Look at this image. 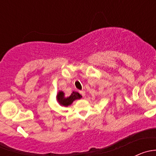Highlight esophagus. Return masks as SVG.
<instances>
[{
  "instance_id": "esophagus-1",
  "label": "esophagus",
  "mask_w": 156,
  "mask_h": 156,
  "mask_svg": "<svg viewBox=\"0 0 156 156\" xmlns=\"http://www.w3.org/2000/svg\"><path fill=\"white\" fill-rule=\"evenodd\" d=\"M80 94H81V96H82L83 97H85V91H84V90H81V91H80Z\"/></svg>"
}]
</instances>
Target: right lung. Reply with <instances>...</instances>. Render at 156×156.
Returning a JSON list of instances; mask_svg holds the SVG:
<instances>
[{"label": "right lung", "instance_id": "obj_1", "mask_svg": "<svg viewBox=\"0 0 156 156\" xmlns=\"http://www.w3.org/2000/svg\"><path fill=\"white\" fill-rule=\"evenodd\" d=\"M81 97L82 96L79 93L75 92V91H73L72 94L68 97H65V94L62 91H59L57 96H56V99L59 104L64 106H70L73 103V101H75V100H79Z\"/></svg>", "mask_w": 156, "mask_h": 156}]
</instances>
